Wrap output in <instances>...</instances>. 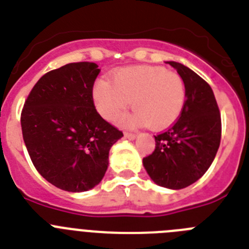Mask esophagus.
<instances>
[{
  "mask_svg": "<svg viewBox=\"0 0 249 249\" xmlns=\"http://www.w3.org/2000/svg\"><path fill=\"white\" fill-rule=\"evenodd\" d=\"M124 137L128 138V140H135V138L137 137V136H136L135 133H124Z\"/></svg>",
  "mask_w": 249,
  "mask_h": 249,
  "instance_id": "obj_1",
  "label": "esophagus"
}]
</instances>
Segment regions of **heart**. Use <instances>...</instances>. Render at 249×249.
<instances>
[{"instance_id": "1", "label": "heart", "mask_w": 249, "mask_h": 249, "mask_svg": "<svg viewBox=\"0 0 249 249\" xmlns=\"http://www.w3.org/2000/svg\"><path fill=\"white\" fill-rule=\"evenodd\" d=\"M92 96L105 120L117 118L131 102L135 112L121 117V126L147 124L152 129H162L179 117L186 102V87L181 77L166 68L133 66L116 72L111 82L97 81Z\"/></svg>"}]
</instances>
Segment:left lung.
<instances>
[{"mask_svg": "<svg viewBox=\"0 0 249 249\" xmlns=\"http://www.w3.org/2000/svg\"><path fill=\"white\" fill-rule=\"evenodd\" d=\"M166 63L183 80L186 102L177 122L155 136V152L143 158V167L158 186L182 190L198 181L212 164L221 143V114L203 78L182 63Z\"/></svg>", "mask_w": 249, "mask_h": 249, "instance_id": "obj_1", "label": "left lung"}]
</instances>
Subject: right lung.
<instances>
[{"label":"right lung","mask_w":249,"mask_h":249,"mask_svg":"<svg viewBox=\"0 0 249 249\" xmlns=\"http://www.w3.org/2000/svg\"><path fill=\"white\" fill-rule=\"evenodd\" d=\"M100 68L68 63L38 80L21 114L31 160L51 184L67 192L97 186L108 168L111 147L123 133L96 111L92 97Z\"/></svg>","instance_id":"obj_1"}]
</instances>
